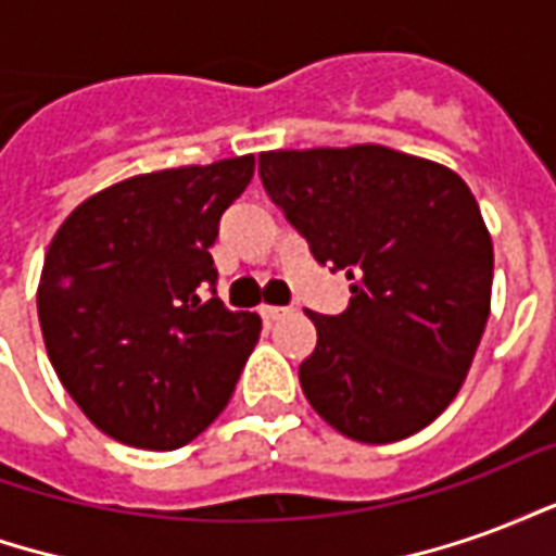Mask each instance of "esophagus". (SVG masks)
<instances>
[{"label":"esophagus","mask_w":556,"mask_h":556,"mask_svg":"<svg viewBox=\"0 0 556 556\" xmlns=\"http://www.w3.org/2000/svg\"><path fill=\"white\" fill-rule=\"evenodd\" d=\"M286 313H289L286 306H262V318H265V321H279Z\"/></svg>","instance_id":"esophagus-1"}]
</instances>
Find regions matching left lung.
I'll return each mask as SVG.
<instances>
[{
    "instance_id": "8db88e82",
    "label": "left lung",
    "mask_w": 556,
    "mask_h": 556,
    "mask_svg": "<svg viewBox=\"0 0 556 556\" xmlns=\"http://www.w3.org/2000/svg\"><path fill=\"white\" fill-rule=\"evenodd\" d=\"M258 175L315 262L351 279L345 313H309L303 396L351 441L426 429L465 384L491 313L494 250L470 187L384 146L265 151Z\"/></svg>"
}]
</instances>
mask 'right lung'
<instances>
[{
  "label": "right lung",
  "instance_id": "obj_1",
  "mask_svg": "<svg viewBox=\"0 0 556 556\" xmlns=\"http://www.w3.org/2000/svg\"><path fill=\"white\" fill-rule=\"evenodd\" d=\"M255 157L106 187L50 241L38 321L59 381L113 441L178 450L229 405L262 318L219 298L211 247Z\"/></svg>",
  "mask_w": 556,
  "mask_h": 556
}]
</instances>
